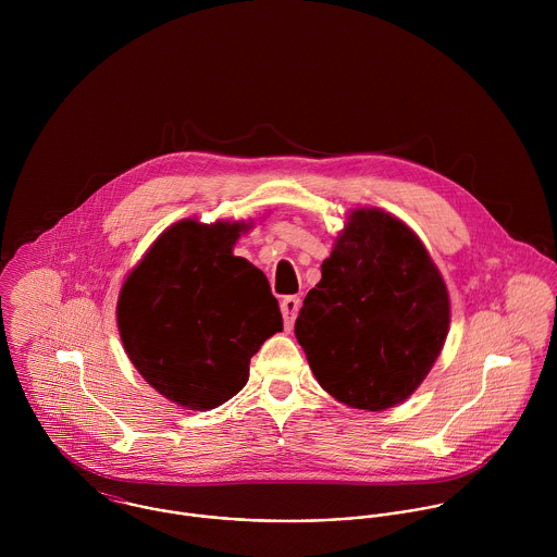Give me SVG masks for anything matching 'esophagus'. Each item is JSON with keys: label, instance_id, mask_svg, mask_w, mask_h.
Instances as JSON below:
<instances>
[{"label": "esophagus", "instance_id": "esophagus-1", "mask_svg": "<svg viewBox=\"0 0 557 557\" xmlns=\"http://www.w3.org/2000/svg\"><path fill=\"white\" fill-rule=\"evenodd\" d=\"M300 305L302 300L298 296H287L283 302H281V313L285 319V327L289 330L294 325V321L298 318V311H300Z\"/></svg>", "mask_w": 557, "mask_h": 557}]
</instances>
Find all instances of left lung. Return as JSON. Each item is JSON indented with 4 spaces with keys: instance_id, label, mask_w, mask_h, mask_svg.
I'll list each match as a JSON object with an SVG mask.
<instances>
[{
    "instance_id": "1",
    "label": "left lung",
    "mask_w": 557,
    "mask_h": 557,
    "mask_svg": "<svg viewBox=\"0 0 557 557\" xmlns=\"http://www.w3.org/2000/svg\"><path fill=\"white\" fill-rule=\"evenodd\" d=\"M450 325L446 283L420 238L377 208L351 210L296 319L319 386L382 411L435 364Z\"/></svg>"
}]
</instances>
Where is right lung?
<instances>
[{
  "label": "right lung",
  "instance_id": "add662e5",
  "mask_svg": "<svg viewBox=\"0 0 557 557\" xmlns=\"http://www.w3.org/2000/svg\"><path fill=\"white\" fill-rule=\"evenodd\" d=\"M246 223L184 219L160 234L117 300L124 349L162 397L208 411L236 397L250 358L283 330L265 274L234 255Z\"/></svg>",
  "mask_w": 557,
  "mask_h": 557
}]
</instances>
